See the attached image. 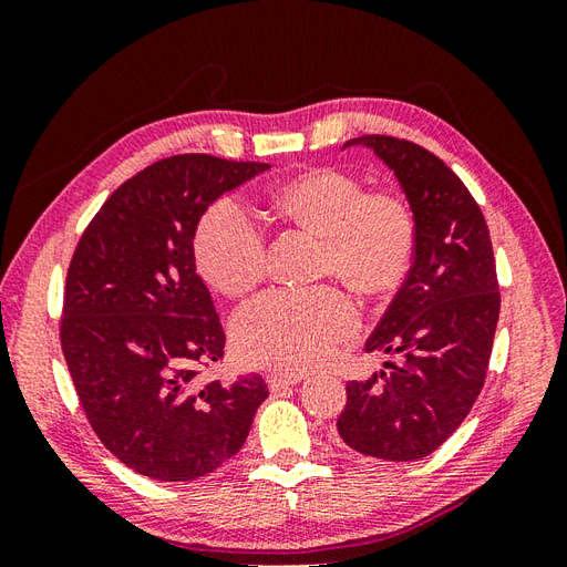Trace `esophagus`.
<instances>
[{"mask_svg":"<svg viewBox=\"0 0 567 567\" xmlns=\"http://www.w3.org/2000/svg\"><path fill=\"white\" fill-rule=\"evenodd\" d=\"M300 381H302L300 373H269L267 375V383H269L271 392H279V390L290 388V385H298Z\"/></svg>","mask_w":567,"mask_h":567,"instance_id":"obj_1","label":"esophagus"}]
</instances>
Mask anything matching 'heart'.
I'll list each match as a JSON object with an SVG mask.
<instances>
[{"label":"heart","mask_w":567,"mask_h":567,"mask_svg":"<svg viewBox=\"0 0 567 567\" xmlns=\"http://www.w3.org/2000/svg\"><path fill=\"white\" fill-rule=\"evenodd\" d=\"M271 205L323 238V269L357 293L383 298L406 279L416 217L402 196L364 194L354 177L317 167L274 188ZM194 252L203 277L227 296H246L265 277V236L236 200H219L203 215ZM357 321L352 300L338 288L271 290L236 317L234 346L248 364L300 373L348 340Z\"/></svg>","instance_id":"obj_1"}]
</instances>
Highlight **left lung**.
<instances>
[{
  "label": "left lung",
  "mask_w": 567,
  "mask_h": 567,
  "mask_svg": "<svg viewBox=\"0 0 567 567\" xmlns=\"http://www.w3.org/2000/svg\"><path fill=\"white\" fill-rule=\"evenodd\" d=\"M348 146L373 151L398 179L416 217V250L364 348L400 364L350 381L336 427L359 454L416 461L456 431L483 390L499 321L492 241L468 188L431 151L383 134Z\"/></svg>",
  "instance_id": "8db88e82"
}]
</instances>
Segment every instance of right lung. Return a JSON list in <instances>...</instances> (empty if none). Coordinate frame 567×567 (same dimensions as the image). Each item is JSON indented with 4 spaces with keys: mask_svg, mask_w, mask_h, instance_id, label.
I'll return each instance as SVG.
<instances>
[{
    "mask_svg": "<svg viewBox=\"0 0 567 567\" xmlns=\"http://www.w3.org/2000/svg\"><path fill=\"white\" fill-rule=\"evenodd\" d=\"M265 169L205 153L153 163L101 205L68 267V371L99 440L140 475L213 473L244 447L267 400L257 373L198 379L225 354V331L194 257L205 210Z\"/></svg>",
    "mask_w": 567,
    "mask_h": 567,
    "instance_id": "add662e5",
    "label": "right lung"
}]
</instances>
